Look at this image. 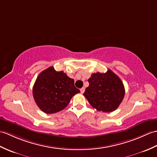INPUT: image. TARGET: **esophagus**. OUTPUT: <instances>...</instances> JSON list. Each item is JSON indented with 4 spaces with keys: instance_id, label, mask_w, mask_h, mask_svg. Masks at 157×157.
<instances>
[{
    "instance_id": "1",
    "label": "esophagus",
    "mask_w": 157,
    "mask_h": 157,
    "mask_svg": "<svg viewBox=\"0 0 157 157\" xmlns=\"http://www.w3.org/2000/svg\"><path fill=\"white\" fill-rule=\"evenodd\" d=\"M80 92H81L82 94H83L85 92V87H82V88H81V90H80Z\"/></svg>"
}]
</instances>
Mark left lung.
Segmentation results:
<instances>
[{
  "instance_id": "1",
  "label": "left lung",
  "mask_w": 157,
  "mask_h": 157,
  "mask_svg": "<svg viewBox=\"0 0 157 157\" xmlns=\"http://www.w3.org/2000/svg\"><path fill=\"white\" fill-rule=\"evenodd\" d=\"M89 86L83 96L98 111L111 112L118 108L124 97L125 90L122 80L110 70L97 72L88 79Z\"/></svg>"
}]
</instances>
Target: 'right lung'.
Masks as SVG:
<instances>
[{"label": "right lung", "instance_id": "obj_1", "mask_svg": "<svg viewBox=\"0 0 157 157\" xmlns=\"http://www.w3.org/2000/svg\"><path fill=\"white\" fill-rule=\"evenodd\" d=\"M79 92L74 86V79L63 71H56L53 66L40 73L33 87L36 104L46 114L62 110L72 97Z\"/></svg>", "mask_w": 157, "mask_h": 157}]
</instances>
